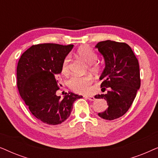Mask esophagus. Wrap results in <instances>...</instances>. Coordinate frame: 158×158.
Listing matches in <instances>:
<instances>
[{
  "instance_id": "34e87169",
  "label": "esophagus",
  "mask_w": 158,
  "mask_h": 158,
  "mask_svg": "<svg viewBox=\"0 0 158 158\" xmlns=\"http://www.w3.org/2000/svg\"><path fill=\"white\" fill-rule=\"evenodd\" d=\"M85 98H87V99H88V100H89V101H94V100H95V98H94V96H85Z\"/></svg>"
}]
</instances>
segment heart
Instances as JSON below:
<instances>
[{"label":"heart","instance_id":"1","mask_svg":"<svg viewBox=\"0 0 158 158\" xmlns=\"http://www.w3.org/2000/svg\"><path fill=\"white\" fill-rule=\"evenodd\" d=\"M77 57L85 62L89 65V69L91 72L98 73L100 70L99 64L95 63L97 60V55L93 49L88 46H82L79 47L76 52ZM69 63L70 57L64 58L62 64V73L67 75L69 73ZM93 80L90 76L73 77L69 80L68 85L71 90L77 94H88L91 90V85Z\"/></svg>","mask_w":158,"mask_h":158}]
</instances>
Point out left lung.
<instances>
[{"label": "left lung", "instance_id": "left-lung-1", "mask_svg": "<svg viewBox=\"0 0 158 158\" xmlns=\"http://www.w3.org/2000/svg\"><path fill=\"white\" fill-rule=\"evenodd\" d=\"M103 57L105 68L99 79L101 90L106 94L96 95V98L106 101L109 106L98 116L103 119L114 120L128 111L140 88L139 62L132 49L126 43L106 40L96 45Z\"/></svg>", "mask_w": 158, "mask_h": 158}]
</instances>
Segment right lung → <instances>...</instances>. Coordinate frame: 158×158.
I'll return each instance as SVG.
<instances>
[{
  "label": "right lung",
  "mask_w": 158,
  "mask_h": 158,
  "mask_svg": "<svg viewBox=\"0 0 158 158\" xmlns=\"http://www.w3.org/2000/svg\"><path fill=\"white\" fill-rule=\"evenodd\" d=\"M73 45L41 44L33 45L21 56L17 65V86L20 96L31 113L41 122L57 125L70 115L73 103L82 96L68 93L57 96L58 81L62 62Z\"/></svg>",
  "instance_id": "obj_1"
}]
</instances>
